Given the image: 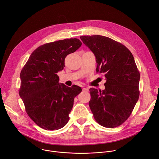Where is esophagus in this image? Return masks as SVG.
I'll use <instances>...</instances> for the list:
<instances>
[{
    "label": "esophagus",
    "mask_w": 159,
    "mask_h": 159,
    "mask_svg": "<svg viewBox=\"0 0 159 159\" xmlns=\"http://www.w3.org/2000/svg\"><path fill=\"white\" fill-rule=\"evenodd\" d=\"M82 90H83V91L88 92V91H89V89H88V88H85V87H84V88H83V89H82Z\"/></svg>",
    "instance_id": "1"
}]
</instances>
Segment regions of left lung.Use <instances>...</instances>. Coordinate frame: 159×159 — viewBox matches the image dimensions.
<instances>
[{
    "label": "left lung",
    "mask_w": 159,
    "mask_h": 159,
    "mask_svg": "<svg viewBox=\"0 0 159 159\" xmlns=\"http://www.w3.org/2000/svg\"><path fill=\"white\" fill-rule=\"evenodd\" d=\"M80 38L93 53L97 72L106 79L104 90L89 89L93 117L103 127H118L129 117L139 97L140 73L134 56L125 45L107 37Z\"/></svg>",
    "instance_id": "8db88e82"
}]
</instances>
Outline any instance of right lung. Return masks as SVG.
<instances>
[{"label":"right lung","mask_w":159,"mask_h":159,"mask_svg":"<svg viewBox=\"0 0 159 159\" xmlns=\"http://www.w3.org/2000/svg\"><path fill=\"white\" fill-rule=\"evenodd\" d=\"M81 45L75 38L43 44L32 53L21 70L19 95L29 117L43 129H60L69 120L74 98L82 89L59 83L57 73L65 67L66 56Z\"/></svg>","instance_id":"right-lung-1"}]
</instances>
